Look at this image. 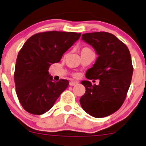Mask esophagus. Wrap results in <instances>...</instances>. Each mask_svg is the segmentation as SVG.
<instances>
[{
  "mask_svg": "<svg viewBox=\"0 0 146 146\" xmlns=\"http://www.w3.org/2000/svg\"><path fill=\"white\" fill-rule=\"evenodd\" d=\"M78 82L74 81V80H71V81L70 82V83H69V85H70V86H76V85H78Z\"/></svg>",
  "mask_w": 146,
  "mask_h": 146,
  "instance_id": "1",
  "label": "esophagus"
}]
</instances>
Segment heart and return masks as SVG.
Here are the masks:
<instances>
[{
	"mask_svg": "<svg viewBox=\"0 0 146 146\" xmlns=\"http://www.w3.org/2000/svg\"><path fill=\"white\" fill-rule=\"evenodd\" d=\"M91 50V49H90V48H88V47H85V48H82L81 51H83V50ZM73 76H74V77H77L78 74H77V73H73Z\"/></svg>",
	"mask_w": 146,
	"mask_h": 146,
	"instance_id": "obj_1",
	"label": "heart"
}]
</instances>
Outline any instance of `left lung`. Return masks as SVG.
Returning <instances> with one entry per match:
<instances>
[{
  "label": "left lung",
  "mask_w": 146,
  "mask_h": 146,
  "mask_svg": "<svg viewBox=\"0 0 146 146\" xmlns=\"http://www.w3.org/2000/svg\"><path fill=\"white\" fill-rule=\"evenodd\" d=\"M82 39L98 55L86 72V78L100 82L98 85H92L88 80L81 82L86 93L80 98V105L95 118L108 116L118 111L126 98L133 72L131 53L126 45L110 33H84Z\"/></svg>",
  "instance_id": "8db88e82"
}]
</instances>
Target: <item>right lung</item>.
Instances as JSON below:
<instances>
[{
	"instance_id": "add662e5",
	"label": "right lung",
	"mask_w": 146,
	"mask_h": 146,
	"mask_svg": "<svg viewBox=\"0 0 146 146\" xmlns=\"http://www.w3.org/2000/svg\"><path fill=\"white\" fill-rule=\"evenodd\" d=\"M80 33L62 31L38 33L26 40L17 57L14 81L22 107L33 115H41L53 106L69 82L53 81L48 73L53 63L78 40Z\"/></svg>"
}]
</instances>
